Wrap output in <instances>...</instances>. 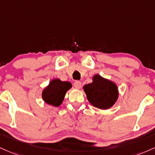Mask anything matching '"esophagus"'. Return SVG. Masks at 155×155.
Wrapping results in <instances>:
<instances>
[{
	"mask_svg": "<svg viewBox=\"0 0 155 155\" xmlns=\"http://www.w3.org/2000/svg\"><path fill=\"white\" fill-rule=\"evenodd\" d=\"M74 86L75 88H78V89H79V88H81V82L79 81H75V82L74 83Z\"/></svg>",
	"mask_w": 155,
	"mask_h": 155,
	"instance_id": "esophagus-1",
	"label": "esophagus"
}]
</instances>
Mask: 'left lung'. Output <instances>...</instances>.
I'll return each instance as SVG.
<instances>
[{
	"label": "left lung",
	"instance_id": "1",
	"mask_svg": "<svg viewBox=\"0 0 155 155\" xmlns=\"http://www.w3.org/2000/svg\"><path fill=\"white\" fill-rule=\"evenodd\" d=\"M87 99L94 107L108 109L117 100L118 89L115 83L96 74L93 82L83 87Z\"/></svg>",
	"mask_w": 155,
	"mask_h": 155
}]
</instances>
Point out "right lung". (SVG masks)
Masks as SVG:
<instances>
[{
  "label": "right lung",
  "instance_id": "obj_1",
  "mask_svg": "<svg viewBox=\"0 0 155 155\" xmlns=\"http://www.w3.org/2000/svg\"><path fill=\"white\" fill-rule=\"evenodd\" d=\"M72 84L69 82L61 81L60 80H53L49 86L43 91V100L49 105L58 107L63 102L64 96Z\"/></svg>",
  "mask_w": 155,
  "mask_h": 155
}]
</instances>
